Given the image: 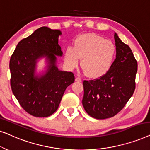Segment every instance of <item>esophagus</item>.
<instances>
[{
	"mask_svg": "<svg viewBox=\"0 0 150 150\" xmlns=\"http://www.w3.org/2000/svg\"><path fill=\"white\" fill-rule=\"evenodd\" d=\"M75 81H76V82H81L82 80H81V78L76 77V79H75Z\"/></svg>",
	"mask_w": 150,
	"mask_h": 150,
	"instance_id": "obj_1",
	"label": "esophagus"
}]
</instances>
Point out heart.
<instances>
[{
	"instance_id": "obj_1",
	"label": "heart",
	"mask_w": 150,
	"mask_h": 150,
	"mask_svg": "<svg viewBox=\"0 0 150 150\" xmlns=\"http://www.w3.org/2000/svg\"><path fill=\"white\" fill-rule=\"evenodd\" d=\"M113 43L94 33L82 34L74 42V47H67L64 62L69 68H74L81 59V67L91 79L103 76L109 71L115 57Z\"/></svg>"
}]
</instances>
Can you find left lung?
<instances>
[{"mask_svg":"<svg viewBox=\"0 0 150 150\" xmlns=\"http://www.w3.org/2000/svg\"><path fill=\"white\" fill-rule=\"evenodd\" d=\"M116 58L109 71L95 81L83 82V106L92 117L104 120L118 113L135 89L137 62L128 45L115 33Z\"/></svg>","mask_w":150,"mask_h":150,"instance_id":"obj_1","label":"left lung"}]
</instances>
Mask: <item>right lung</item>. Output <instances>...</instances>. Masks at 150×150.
I'll list each match as a JSON object with an SVG mask.
<instances>
[{
  "mask_svg": "<svg viewBox=\"0 0 150 150\" xmlns=\"http://www.w3.org/2000/svg\"><path fill=\"white\" fill-rule=\"evenodd\" d=\"M60 30L42 26L18 43L9 63L11 87L20 106L28 113L46 117L58 108L66 88L74 82L71 71L60 70L57 57L63 52L59 45ZM44 58L46 65L37 70Z\"/></svg>",
  "mask_w": 150,
  "mask_h": 150,
  "instance_id": "1",
  "label": "right lung"
}]
</instances>
